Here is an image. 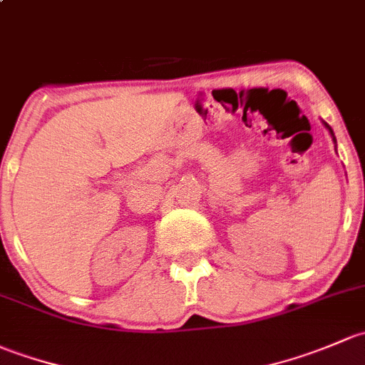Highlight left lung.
<instances>
[{"mask_svg":"<svg viewBox=\"0 0 365 365\" xmlns=\"http://www.w3.org/2000/svg\"><path fill=\"white\" fill-rule=\"evenodd\" d=\"M325 126L327 128H329V131H330V135H332V138H334V142H336V137H334V131H332V128H330L329 125H327V123H325Z\"/></svg>","mask_w":365,"mask_h":365,"instance_id":"1","label":"left lung"}]
</instances>
